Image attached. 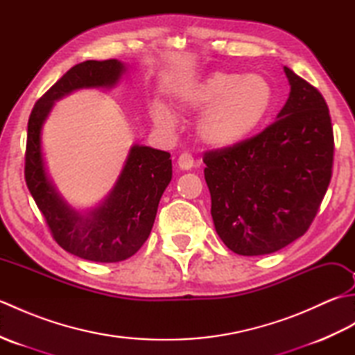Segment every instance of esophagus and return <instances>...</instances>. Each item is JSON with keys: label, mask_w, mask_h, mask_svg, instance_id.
Here are the masks:
<instances>
[{"label": "esophagus", "mask_w": 355, "mask_h": 355, "mask_svg": "<svg viewBox=\"0 0 355 355\" xmlns=\"http://www.w3.org/2000/svg\"><path fill=\"white\" fill-rule=\"evenodd\" d=\"M177 163H178V166H180V169L189 171V169L192 168V166H193V157H192V154H189V153H183L182 155L178 157Z\"/></svg>", "instance_id": "esophagus-1"}]
</instances>
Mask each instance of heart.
I'll list each match as a JSON object with an SVG mask.
<instances>
[{"mask_svg": "<svg viewBox=\"0 0 355 355\" xmlns=\"http://www.w3.org/2000/svg\"><path fill=\"white\" fill-rule=\"evenodd\" d=\"M273 105V87L261 74L214 71L184 96L182 107L205 111L198 122L200 139L209 146L227 148L248 137ZM158 128L172 130L175 116L158 105L153 110Z\"/></svg>", "mask_w": 355, "mask_h": 355, "instance_id": "b5f03b06", "label": "heart"}]
</instances>
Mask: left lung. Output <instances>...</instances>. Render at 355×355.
Segmentation results:
<instances>
[{
  "instance_id": "8db88e82",
  "label": "left lung",
  "mask_w": 355,
  "mask_h": 355,
  "mask_svg": "<svg viewBox=\"0 0 355 355\" xmlns=\"http://www.w3.org/2000/svg\"><path fill=\"white\" fill-rule=\"evenodd\" d=\"M284 70L291 92L276 122L202 155L216 233L243 256L273 253L302 236L333 175L328 105L310 82Z\"/></svg>"
}]
</instances>
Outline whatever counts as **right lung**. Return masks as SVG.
Returning <instances> with one entry per match:
<instances>
[{"mask_svg": "<svg viewBox=\"0 0 355 355\" xmlns=\"http://www.w3.org/2000/svg\"><path fill=\"white\" fill-rule=\"evenodd\" d=\"M125 67L117 59L85 61L71 67L30 112L24 177L53 239L65 252L94 262H119L145 244L158 202L172 178L171 154L135 145L126 158L114 189L88 216L79 215L59 197L45 173L41 128L55 101L79 88L112 87Z\"/></svg>", "mask_w": 355, "mask_h": 355, "instance_id": "obj_1", "label": "right lung"}]
</instances>
